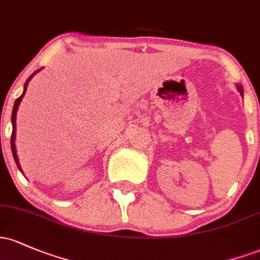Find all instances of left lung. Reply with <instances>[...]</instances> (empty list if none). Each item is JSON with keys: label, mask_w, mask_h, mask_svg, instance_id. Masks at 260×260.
<instances>
[{"label": "left lung", "mask_w": 260, "mask_h": 260, "mask_svg": "<svg viewBox=\"0 0 260 260\" xmlns=\"http://www.w3.org/2000/svg\"><path fill=\"white\" fill-rule=\"evenodd\" d=\"M237 88H238L239 93H241V96H242V98H243V87H242L241 85H237Z\"/></svg>", "instance_id": "8db88e82"}]
</instances>
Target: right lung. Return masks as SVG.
<instances>
[{"label": "right lung", "instance_id": "obj_1", "mask_svg": "<svg viewBox=\"0 0 260 260\" xmlns=\"http://www.w3.org/2000/svg\"><path fill=\"white\" fill-rule=\"evenodd\" d=\"M42 69L34 71L32 75L29 76V78L27 79V81L24 82V87H23V92H22V95L19 96L18 99L16 100V102H14V106H13V110H12V117H11V122H12V136H11V149H12V154H13V158H14V161H16L17 167H18V169L21 170V173L23 174L22 172V168L21 165H19V161H18V156H17V152H16V144H14V139H16V116H17V111H18V107L19 105H21V101L22 99H23V96L25 95V91H27V86H28V82L30 81V79L33 78L34 75H36L38 71H41Z\"/></svg>", "mask_w": 260, "mask_h": 260}]
</instances>
